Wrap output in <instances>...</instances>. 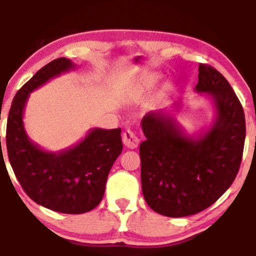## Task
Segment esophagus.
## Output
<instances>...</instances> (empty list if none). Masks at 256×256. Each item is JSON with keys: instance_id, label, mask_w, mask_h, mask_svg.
Wrapping results in <instances>:
<instances>
[{"instance_id": "obj_1", "label": "esophagus", "mask_w": 256, "mask_h": 256, "mask_svg": "<svg viewBox=\"0 0 256 256\" xmlns=\"http://www.w3.org/2000/svg\"><path fill=\"white\" fill-rule=\"evenodd\" d=\"M122 143L126 148H136L139 145V138L136 136L134 131L126 130L122 134Z\"/></svg>"}]
</instances>
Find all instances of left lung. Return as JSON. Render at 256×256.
<instances>
[{"label": "left lung", "instance_id": "8db88e82", "mask_svg": "<svg viewBox=\"0 0 256 256\" xmlns=\"http://www.w3.org/2000/svg\"><path fill=\"white\" fill-rule=\"evenodd\" d=\"M195 92L212 100L215 117L197 134H188L172 113L150 111L142 119L146 139L139 146L142 190L158 214L183 218L215 203L234 182L246 138L244 108L218 70L198 66ZM174 102V110H180Z\"/></svg>", "mask_w": 256, "mask_h": 256}]
</instances>
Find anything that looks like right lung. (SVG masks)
Wrapping results in <instances>:
<instances>
[{
	"mask_svg": "<svg viewBox=\"0 0 256 256\" xmlns=\"http://www.w3.org/2000/svg\"><path fill=\"white\" fill-rule=\"evenodd\" d=\"M76 68L72 60L59 58L38 70L12 100L6 136L9 162L26 194L38 204L64 214H84L99 204L110 170L122 150L120 128H90L79 143L58 152L44 150L28 137L24 113L29 94Z\"/></svg>",
	"mask_w": 256,
	"mask_h": 256,
	"instance_id": "add662e5",
	"label": "right lung"
}]
</instances>
